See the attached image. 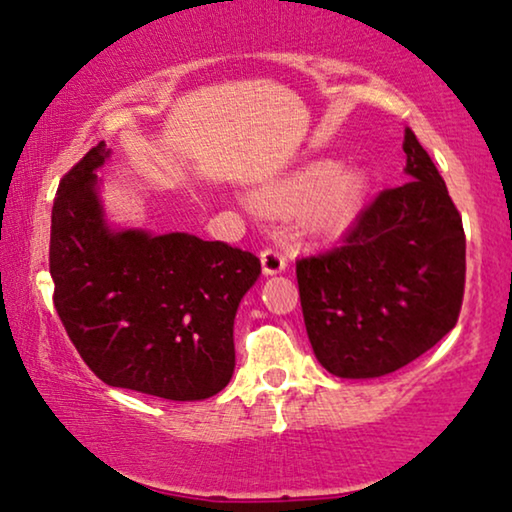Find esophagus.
Returning <instances> with one entry per match:
<instances>
[{
  "mask_svg": "<svg viewBox=\"0 0 512 512\" xmlns=\"http://www.w3.org/2000/svg\"><path fill=\"white\" fill-rule=\"evenodd\" d=\"M259 259H262L264 276H276V273L285 271V266H287V259H285L283 253H280L278 248L262 250V253H259Z\"/></svg>",
  "mask_w": 512,
  "mask_h": 512,
  "instance_id": "obj_1",
  "label": "esophagus"
}]
</instances>
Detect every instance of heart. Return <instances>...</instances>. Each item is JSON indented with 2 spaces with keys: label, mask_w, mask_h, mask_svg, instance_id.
Returning <instances> with one entry per match:
<instances>
[{
  "label": "heart",
  "mask_w": 512,
  "mask_h": 512,
  "mask_svg": "<svg viewBox=\"0 0 512 512\" xmlns=\"http://www.w3.org/2000/svg\"><path fill=\"white\" fill-rule=\"evenodd\" d=\"M369 174L359 164L318 160L259 190V211L276 218L299 213V225L311 236H334L350 227L362 211Z\"/></svg>",
  "instance_id": "b5f03b06"
}]
</instances>
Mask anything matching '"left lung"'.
Segmentation results:
<instances>
[{
	"instance_id": "obj_1",
	"label": "left lung",
	"mask_w": 512,
	"mask_h": 512,
	"mask_svg": "<svg viewBox=\"0 0 512 512\" xmlns=\"http://www.w3.org/2000/svg\"><path fill=\"white\" fill-rule=\"evenodd\" d=\"M403 153L410 181L380 192L341 246L297 262L308 341L338 378L410 364L457 325L462 308V215L408 127Z\"/></svg>"
}]
</instances>
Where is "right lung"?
Masks as SVG:
<instances>
[{"label":"right lung","instance_id":"right-lung-1","mask_svg":"<svg viewBox=\"0 0 512 512\" xmlns=\"http://www.w3.org/2000/svg\"><path fill=\"white\" fill-rule=\"evenodd\" d=\"M97 143L57 187L50 225L55 311L78 355L106 385L201 401L234 373V318L262 273L259 259L185 232L106 222Z\"/></svg>","mask_w":512,"mask_h":512}]
</instances>
